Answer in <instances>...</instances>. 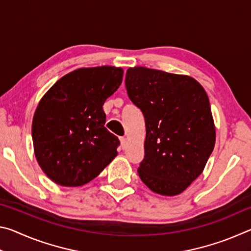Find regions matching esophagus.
Segmentation results:
<instances>
[{"label": "esophagus", "mask_w": 251, "mask_h": 251, "mask_svg": "<svg viewBox=\"0 0 251 251\" xmlns=\"http://www.w3.org/2000/svg\"><path fill=\"white\" fill-rule=\"evenodd\" d=\"M120 141H121V146H122L123 150H124V148L127 145V138L126 137H120Z\"/></svg>", "instance_id": "obj_1"}]
</instances>
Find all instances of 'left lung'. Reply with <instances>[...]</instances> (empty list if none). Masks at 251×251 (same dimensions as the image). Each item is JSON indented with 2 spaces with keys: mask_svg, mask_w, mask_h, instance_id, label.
I'll use <instances>...</instances> for the list:
<instances>
[{
  "mask_svg": "<svg viewBox=\"0 0 251 251\" xmlns=\"http://www.w3.org/2000/svg\"><path fill=\"white\" fill-rule=\"evenodd\" d=\"M125 84L146 122L139 177L156 194H181L203 172L215 147L216 127L206 91L192 76L144 66L129 67Z\"/></svg>",
  "mask_w": 251,
  "mask_h": 251,
  "instance_id": "left-lung-1",
  "label": "left lung"
}]
</instances>
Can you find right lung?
Masks as SVG:
<instances>
[{
	"label": "right lung",
	"instance_id": "1",
	"mask_svg": "<svg viewBox=\"0 0 251 251\" xmlns=\"http://www.w3.org/2000/svg\"><path fill=\"white\" fill-rule=\"evenodd\" d=\"M123 74L116 66L82 67L59 78L41 99L32 122L34 154L55 184H87L117 156L120 139L104 126L103 105Z\"/></svg>",
	"mask_w": 251,
	"mask_h": 251
}]
</instances>
